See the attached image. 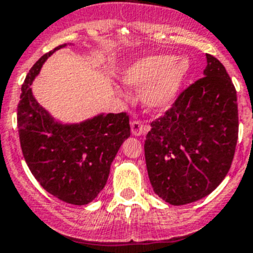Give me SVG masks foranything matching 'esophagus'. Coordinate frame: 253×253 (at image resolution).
Segmentation results:
<instances>
[{"instance_id":"esophagus-1","label":"esophagus","mask_w":253,"mask_h":253,"mask_svg":"<svg viewBox=\"0 0 253 253\" xmlns=\"http://www.w3.org/2000/svg\"><path fill=\"white\" fill-rule=\"evenodd\" d=\"M130 128H131V133H133V135H135V136L143 135V134L148 133V131H149L148 125L143 124L140 120H136V119L131 120Z\"/></svg>"}]
</instances>
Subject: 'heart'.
Segmentation results:
<instances>
[{
    "instance_id": "heart-1",
    "label": "heart",
    "mask_w": 253,
    "mask_h": 253,
    "mask_svg": "<svg viewBox=\"0 0 253 253\" xmlns=\"http://www.w3.org/2000/svg\"><path fill=\"white\" fill-rule=\"evenodd\" d=\"M190 69L186 58L175 59L170 54H156L139 59L123 74V81L131 88L148 84L143 92V102L151 109H165L177 97Z\"/></svg>"
}]
</instances>
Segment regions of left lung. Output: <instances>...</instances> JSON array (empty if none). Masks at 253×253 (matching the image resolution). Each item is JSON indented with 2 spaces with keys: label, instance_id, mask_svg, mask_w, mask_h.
<instances>
[{
  "label": "left lung",
  "instance_id": "left-lung-1",
  "mask_svg": "<svg viewBox=\"0 0 253 253\" xmlns=\"http://www.w3.org/2000/svg\"><path fill=\"white\" fill-rule=\"evenodd\" d=\"M203 78L184 89L146 135V169L154 191L171 205L208 196L232 164L239 112L236 89L223 64L206 54Z\"/></svg>",
  "mask_w": 253,
  "mask_h": 253
}]
</instances>
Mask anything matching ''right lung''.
<instances>
[{"label": "right lung", "instance_id": "right-lung-1", "mask_svg": "<svg viewBox=\"0 0 253 253\" xmlns=\"http://www.w3.org/2000/svg\"><path fill=\"white\" fill-rule=\"evenodd\" d=\"M62 44L41 57L22 84L17 107V126L23 156L41 186L59 200L85 205L107 184L110 165L125 139L130 136L125 112L100 114L73 125H63L36 102L33 79L42 64Z\"/></svg>", "mask_w": 253, "mask_h": 253}]
</instances>
